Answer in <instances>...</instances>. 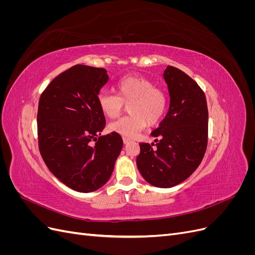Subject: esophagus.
Returning <instances> with one entry per match:
<instances>
[{"label": "esophagus", "instance_id": "1", "mask_svg": "<svg viewBox=\"0 0 255 255\" xmlns=\"http://www.w3.org/2000/svg\"><path fill=\"white\" fill-rule=\"evenodd\" d=\"M123 142L128 144L129 142H132V139H130V138H128V137H123Z\"/></svg>", "mask_w": 255, "mask_h": 255}]
</instances>
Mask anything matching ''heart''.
Here are the masks:
<instances>
[{
    "label": "heart",
    "mask_w": 255,
    "mask_h": 255,
    "mask_svg": "<svg viewBox=\"0 0 255 255\" xmlns=\"http://www.w3.org/2000/svg\"><path fill=\"white\" fill-rule=\"evenodd\" d=\"M117 95L101 91L98 96L100 110L107 118H116L128 104L130 115L114 121L111 130L126 137H133L146 125H156L167 109L168 98L164 89L140 75H129L116 84Z\"/></svg>",
    "instance_id": "1"
}]
</instances>
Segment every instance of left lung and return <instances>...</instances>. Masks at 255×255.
I'll use <instances>...</instances> for the list:
<instances>
[{
	"label": "left lung",
	"mask_w": 255,
	"mask_h": 255,
	"mask_svg": "<svg viewBox=\"0 0 255 255\" xmlns=\"http://www.w3.org/2000/svg\"><path fill=\"white\" fill-rule=\"evenodd\" d=\"M170 106L165 119L151 133L154 143L140 142L138 170L153 186L173 187L201 164L207 146L208 111L201 87L180 69L164 71Z\"/></svg>",
	"instance_id": "1"
}]
</instances>
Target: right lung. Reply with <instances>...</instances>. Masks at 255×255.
Masks as SVG:
<instances>
[{
	"instance_id": "obj_1",
	"label": "right lung",
	"mask_w": 255,
	"mask_h": 255,
	"mask_svg": "<svg viewBox=\"0 0 255 255\" xmlns=\"http://www.w3.org/2000/svg\"><path fill=\"white\" fill-rule=\"evenodd\" d=\"M109 81L103 68L75 65L43 90L37 113L38 145L49 170L73 190L91 192L110 180L123 140L104 136L98 95ZM95 143H93V141Z\"/></svg>"
}]
</instances>
